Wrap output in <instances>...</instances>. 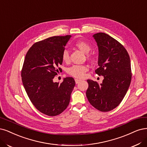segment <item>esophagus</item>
I'll return each instance as SVG.
<instances>
[{
	"label": "esophagus",
	"mask_w": 147,
	"mask_h": 147,
	"mask_svg": "<svg viewBox=\"0 0 147 147\" xmlns=\"http://www.w3.org/2000/svg\"><path fill=\"white\" fill-rule=\"evenodd\" d=\"M75 83L76 84H78V83H79L81 82V80L76 78V79H75Z\"/></svg>",
	"instance_id": "1"
}]
</instances>
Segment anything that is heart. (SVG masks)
I'll use <instances>...</instances> for the list:
<instances>
[{
	"mask_svg": "<svg viewBox=\"0 0 147 147\" xmlns=\"http://www.w3.org/2000/svg\"><path fill=\"white\" fill-rule=\"evenodd\" d=\"M74 45L75 47L79 49L83 52L87 53L86 57L88 59H91L92 58V55L90 53H88L91 50V45L87 41H84L83 39H77V41H75ZM61 58L64 62L65 63L69 62L70 55H69L68 50L65 49L64 50L62 53ZM88 70H89L88 66L86 65L75 64V65H73L71 67H69L67 70V72L68 73V74L74 77L82 78L84 77L86 72H87L88 71Z\"/></svg>",
	"mask_w": 147,
	"mask_h": 147,
	"instance_id": "obj_1",
	"label": "heart"
}]
</instances>
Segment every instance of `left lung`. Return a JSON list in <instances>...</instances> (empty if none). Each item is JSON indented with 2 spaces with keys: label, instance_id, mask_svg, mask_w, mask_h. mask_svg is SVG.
Instances as JSON below:
<instances>
[{
  "label": "left lung",
  "instance_id": "8db88e82",
  "mask_svg": "<svg viewBox=\"0 0 147 147\" xmlns=\"http://www.w3.org/2000/svg\"><path fill=\"white\" fill-rule=\"evenodd\" d=\"M98 47L95 73L103 76L102 84L88 80L86 97L90 105L102 112L114 109L122 102L131 83V61L128 52L117 40L105 33L93 35Z\"/></svg>",
  "mask_w": 147,
  "mask_h": 147
}]
</instances>
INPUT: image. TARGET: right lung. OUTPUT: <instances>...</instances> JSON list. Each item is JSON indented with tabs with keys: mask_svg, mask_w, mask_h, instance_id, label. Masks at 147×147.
I'll return each mask as SVG.
<instances>
[{
	"mask_svg": "<svg viewBox=\"0 0 147 147\" xmlns=\"http://www.w3.org/2000/svg\"><path fill=\"white\" fill-rule=\"evenodd\" d=\"M71 37L52 36L34 43L25 56L21 71L25 91L33 105L49 116L62 113L67 108L75 85L72 77L61 83L53 82L55 76L62 69V53Z\"/></svg>",
	"mask_w": 147,
	"mask_h": 147,
	"instance_id": "right-lung-1",
	"label": "right lung"
}]
</instances>
